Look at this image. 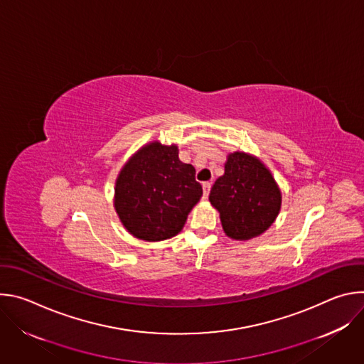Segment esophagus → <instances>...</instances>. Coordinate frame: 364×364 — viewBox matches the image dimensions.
<instances>
[{"label": "esophagus", "mask_w": 364, "mask_h": 364, "mask_svg": "<svg viewBox=\"0 0 364 364\" xmlns=\"http://www.w3.org/2000/svg\"><path fill=\"white\" fill-rule=\"evenodd\" d=\"M210 188H212V184L207 181V183H203V196H204V198H207L209 197V194H210Z\"/></svg>", "instance_id": "obj_1"}]
</instances>
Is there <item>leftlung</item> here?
<instances>
[{
    "label": "left lung",
    "instance_id": "8db88e82",
    "mask_svg": "<svg viewBox=\"0 0 364 364\" xmlns=\"http://www.w3.org/2000/svg\"><path fill=\"white\" fill-rule=\"evenodd\" d=\"M209 200L220 213L225 233L237 240L264 233L281 209V191L272 174L245 152L229 154L225 174L213 184Z\"/></svg>",
    "mask_w": 364,
    "mask_h": 364
}]
</instances>
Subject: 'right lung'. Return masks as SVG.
<instances>
[{"instance_id": "1", "label": "right lung", "mask_w": 364, "mask_h": 364, "mask_svg": "<svg viewBox=\"0 0 364 364\" xmlns=\"http://www.w3.org/2000/svg\"><path fill=\"white\" fill-rule=\"evenodd\" d=\"M203 194L196 170L178 159L177 145L151 142L121 170L115 209L127 230L159 242L176 236Z\"/></svg>"}]
</instances>
